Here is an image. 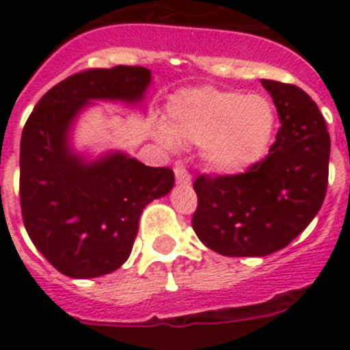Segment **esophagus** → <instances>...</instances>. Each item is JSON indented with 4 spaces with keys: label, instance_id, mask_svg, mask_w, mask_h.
Listing matches in <instances>:
<instances>
[{
    "label": "esophagus",
    "instance_id": "obj_1",
    "mask_svg": "<svg viewBox=\"0 0 350 350\" xmlns=\"http://www.w3.org/2000/svg\"><path fill=\"white\" fill-rule=\"evenodd\" d=\"M174 174H176V181L181 183V185H187V183H191V174H189V170L183 167V165H176L174 167Z\"/></svg>",
    "mask_w": 350,
    "mask_h": 350
}]
</instances>
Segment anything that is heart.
<instances>
[{"label": "heart", "mask_w": 350, "mask_h": 350, "mask_svg": "<svg viewBox=\"0 0 350 350\" xmlns=\"http://www.w3.org/2000/svg\"><path fill=\"white\" fill-rule=\"evenodd\" d=\"M276 131V109L267 96L243 90H183L170 101V137L202 145V159L218 174H239L258 163Z\"/></svg>", "instance_id": "b5f03b06"}]
</instances>
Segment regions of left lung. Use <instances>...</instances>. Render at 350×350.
Returning a JSON list of instances; mask_svg holds the SVG:
<instances>
[{
    "mask_svg": "<svg viewBox=\"0 0 350 350\" xmlns=\"http://www.w3.org/2000/svg\"><path fill=\"white\" fill-rule=\"evenodd\" d=\"M280 118L265 159L238 176H200L192 229L224 256H269L307 229L325 200L331 137L320 109L296 85L261 79Z\"/></svg>",
    "mask_w": 350,
    "mask_h": 350,
    "instance_id": "left-lung-1",
    "label": "left lung"
}]
</instances>
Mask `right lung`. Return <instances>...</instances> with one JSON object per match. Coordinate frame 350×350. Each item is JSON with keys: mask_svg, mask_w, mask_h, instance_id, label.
<instances>
[{"mask_svg": "<svg viewBox=\"0 0 350 350\" xmlns=\"http://www.w3.org/2000/svg\"><path fill=\"white\" fill-rule=\"evenodd\" d=\"M150 81L145 67L74 74L54 85L25 123L19 148L25 229L65 276L87 280L120 269L131 256L143 208L174 187L167 167H147L112 148L92 156L74 145V129L94 101L143 109Z\"/></svg>", "mask_w": 350, "mask_h": 350, "instance_id": "obj_1", "label": "right lung"}]
</instances>
